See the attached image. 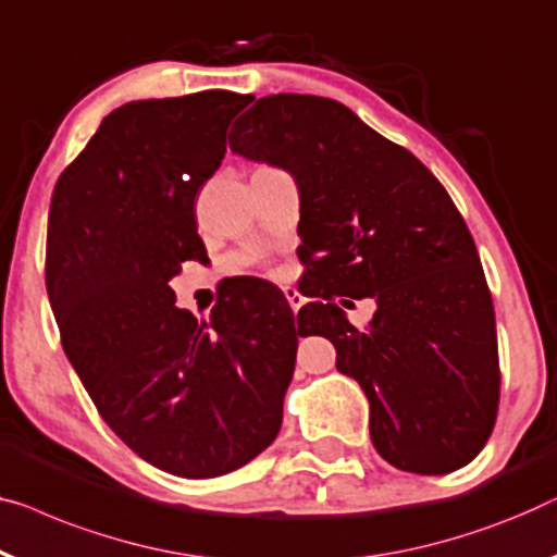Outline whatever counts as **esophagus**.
<instances>
[{
	"label": "esophagus",
	"mask_w": 557,
	"mask_h": 557,
	"mask_svg": "<svg viewBox=\"0 0 557 557\" xmlns=\"http://www.w3.org/2000/svg\"><path fill=\"white\" fill-rule=\"evenodd\" d=\"M286 301H288V306H292V311L296 313L298 309H301V306H304V296L301 294H298L296 292V288H286Z\"/></svg>",
	"instance_id": "34e87169"
}]
</instances>
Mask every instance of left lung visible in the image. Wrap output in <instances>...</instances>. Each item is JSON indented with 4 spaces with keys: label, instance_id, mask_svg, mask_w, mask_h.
Instances as JSON below:
<instances>
[{
    "label": "left lung",
    "instance_id": "1",
    "mask_svg": "<svg viewBox=\"0 0 557 557\" xmlns=\"http://www.w3.org/2000/svg\"><path fill=\"white\" fill-rule=\"evenodd\" d=\"M228 145L296 181L298 251L317 296L298 311V332L326 336L338 372L364 389L376 453L417 474L472 462L497 414L495 309L442 183L342 102L313 95L256 100ZM332 293L375 298L367 330Z\"/></svg>",
    "mask_w": 557,
    "mask_h": 557
}]
</instances>
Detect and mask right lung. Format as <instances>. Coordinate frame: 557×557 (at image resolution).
<instances>
[{
	"label": "right lung",
	"instance_id": "add662e5",
	"mask_svg": "<svg viewBox=\"0 0 557 557\" xmlns=\"http://www.w3.org/2000/svg\"><path fill=\"white\" fill-rule=\"evenodd\" d=\"M248 95L208 90L112 110L54 185L47 294L62 346L135 455L188 480L233 472L276 440L296 364L281 296H228L198 321L175 306L206 259L193 203Z\"/></svg>",
	"mask_w": 557,
	"mask_h": 557
}]
</instances>
